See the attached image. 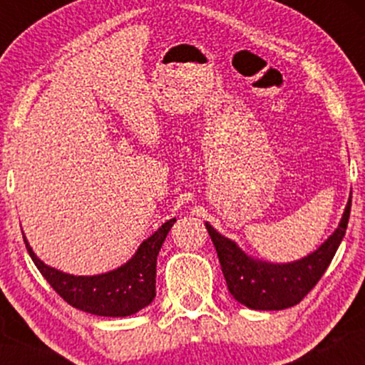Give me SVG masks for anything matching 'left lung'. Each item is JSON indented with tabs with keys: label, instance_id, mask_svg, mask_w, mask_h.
Here are the masks:
<instances>
[{
	"label": "left lung",
	"instance_id": "left-lung-1",
	"mask_svg": "<svg viewBox=\"0 0 365 365\" xmlns=\"http://www.w3.org/2000/svg\"><path fill=\"white\" fill-rule=\"evenodd\" d=\"M350 207L351 197L333 235L307 257L288 264H271L249 257L235 242L206 223L233 299L255 311H282L299 304L316 287L333 261L345 237Z\"/></svg>",
	"mask_w": 365,
	"mask_h": 365
}]
</instances>
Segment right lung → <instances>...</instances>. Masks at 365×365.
I'll use <instances>...</instances> for the list:
<instances>
[{
  "label": "right lung",
  "mask_w": 365,
  "mask_h": 365,
  "mask_svg": "<svg viewBox=\"0 0 365 365\" xmlns=\"http://www.w3.org/2000/svg\"><path fill=\"white\" fill-rule=\"evenodd\" d=\"M166 221L144 240L127 264L110 273L73 276L41 261L24 237L27 252L53 290L72 307L104 317H125L148 307L156 297V262L163 242L175 223Z\"/></svg>",
  "instance_id": "add662e5"
}]
</instances>
